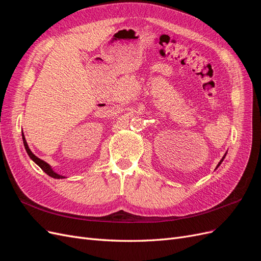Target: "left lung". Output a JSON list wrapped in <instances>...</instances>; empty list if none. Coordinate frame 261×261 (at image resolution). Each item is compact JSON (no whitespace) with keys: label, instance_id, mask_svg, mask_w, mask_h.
Segmentation results:
<instances>
[{"label":"left lung","instance_id":"obj_1","mask_svg":"<svg viewBox=\"0 0 261 261\" xmlns=\"http://www.w3.org/2000/svg\"><path fill=\"white\" fill-rule=\"evenodd\" d=\"M224 156H225V155H224ZM224 156H223V158H222V160H221V161H220V162H219V164H218V167H217V168H219V165H220V164H221V162H222V161H223V159H224Z\"/></svg>","mask_w":261,"mask_h":261}]
</instances>
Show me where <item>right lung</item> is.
<instances>
[{
    "label": "right lung",
    "instance_id": "obj_1",
    "mask_svg": "<svg viewBox=\"0 0 261 261\" xmlns=\"http://www.w3.org/2000/svg\"><path fill=\"white\" fill-rule=\"evenodd\" d=\"M22 141H23V146H25V149H26V151H27V153H28V155L30 156V159L33 160L35 163H37L39 167H40L46 174H48L49 176H51V177H53V178H64V176H62V175H60V174H58V173H55L53 170H52V168L50 167V165L46 163L45 161H43V160H41V159H39L38 156H36L33 152H31V150L29 149V147H28V145H27V141H26V139H25V136H23V134H22Z\"/></svg>",
    "mask_w": 261,
    "mask_h": 261
}]
</instances>
